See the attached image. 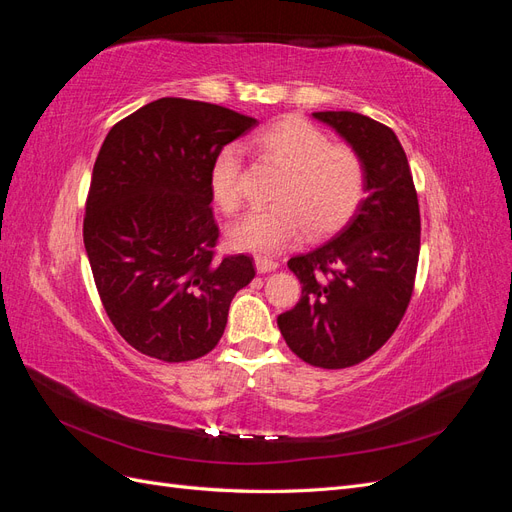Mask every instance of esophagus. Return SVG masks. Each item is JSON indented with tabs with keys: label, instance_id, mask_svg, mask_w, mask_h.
<instances>
[{
	"label": "esophagus",
	"instance_id": "obj_1",
	"mask_svg": "<svg viewBox=\"0 0 512 512\" xmlns=\"http://www.w3.org/2000/svg\"><path fill=\"white\" fill-rule=\"evenodd\" d=\"M256 271L258 273H271L277 269V262L273 258H267V256H256Z\"/></svg>",
	"mask_w": 512,
	"mask_h": 512
}]
</instances>
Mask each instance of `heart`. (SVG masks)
Returning <instances> with one entry per match:
<instances>
[{
	"instance_id": "obj_1",
	"label": "heart",
	"mask_w": 512,
	"mask_h": 512,
	"mask_svg": "<svg viewBox=\"0 0 512 512\" xmlns=\"http://www.w3.org/2000/svg\"><path fill=\"white\" fill-rule=\"evenodd\" d=\"M260 162L282 168L273 203L254 209L228 228L235 250L275 254L297 243L305 232L320 239L342 228L365 196L363 158L348 145H333L327 132L303 117H282L250 141ZM213 205L235 213L243 203L241 160L235 147H224L209 166Z\"/></svg>"
}]
</instances>
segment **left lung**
Segmentation results:
<instances>
[{"instance_id": "left-lung-1", "label": "left lung", "mask_w": 512, "mask_h": 512, "mask_svg": "<svg viewBox=\"0 0 512 512\" xmlns=\"http://www.w3.org/2000/svg\"><path fill=\"white\" fill-rule=\"evenodd\" d=\"M314 117L363 158L367 196L331 241L288 260L301 299L277 316V327L305 363L344 369L380 350L406 314L421 213L406 151L391 128L350 111Z\"/></svg>"}]
</instances>
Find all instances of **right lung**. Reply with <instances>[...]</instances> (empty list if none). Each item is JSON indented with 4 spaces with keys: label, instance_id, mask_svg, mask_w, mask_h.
Returning <instances> with one entry per match:
<instances>
[{
    "label": "right lung",
    "instance_id": "1",
    "mask_svg": "<svg viewBox=\"0 0 512 512\" xmlns=\"http://www.w3.org/2000/svg\"><path fill=\"white\" fill-rule=\"evenodd\" d=\"M230 108L160 98L106 134L91 173L83 241L117 333L141 354L194 361L218 346L254 258H215V153L256 126Z\"/></svg>",
    "mask_w": 512,
    "mask_h": 512
}]
</instances>
